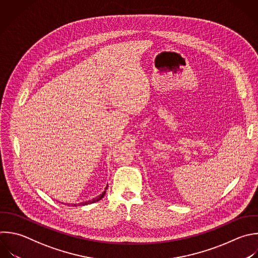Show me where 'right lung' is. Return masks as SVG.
Returning a JSON list of instances; mask_svg holds the SVG:
<instances>
[{"label":"right lung","mask_w":258,"mask_h":258,"mask_svg":"<svg viewBox=\"0 0 258 258\" xmlns=\"http://www.w3.org/2000/svg\"><path fill=\"white\" fill-rule=\"evenodd\" d=\"M107 187H108V185L106 186V188H105V190L100 195V196H98L97 198H94L93 200H90V201H86V202H83V203H80V204H66V205H69V206H72V207H77L78 205H80V206H85V205H89V204H93V203H96V202H98V201H100L104 196H105V194H106V189H107Z\"/></svg>","instance_id":"1"}]
</instances>
